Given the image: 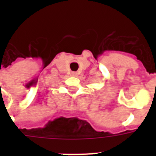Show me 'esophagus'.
Here are the masks:
<instances>
[{"label": "esophagus", "mask_w": 156, "mask_h": 156, "mask_svg": "<svg viewBox=\"0 0 156 156\" xmlns=\"http://www.w3.org/2000/svg\"><path fill=\"white\" fill-rule=\"evenodd\" d=\"M72 75H73V76H76V75H77V73H72Z\"/></svg>", "instance_id": "1"}]
</instances>
